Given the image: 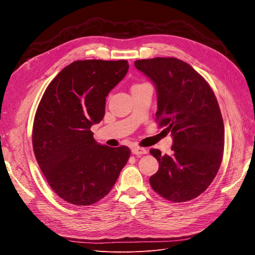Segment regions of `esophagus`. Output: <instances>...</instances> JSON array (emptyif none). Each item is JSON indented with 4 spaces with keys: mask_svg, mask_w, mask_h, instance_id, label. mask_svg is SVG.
<instances>
[{
    "mask_svg": "<svg viewBox=\"0 0 255 255\" xmlns=\"http://www.w3.org/2000/svg\"><path fill=\"white\" fill-rule=\"evenodd\" d=\"M132 153L135 154V155H141V154L146 153V149L141 148V146H133L132 148Z\"/></svg>",
    "mask_w": 255,
    "mask_h": 255,
    "instance_id": "esophagus-1",
    "label": "esophagus"
}]
</instances>
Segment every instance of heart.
Instances as JSON below:
<instances>
[{
	"mask_svg": "<svg viewBox=\"0 0 255 255\" xmlns=\"http://www.w3.org/2000/svg\"><path fill=\"white\" fill-rule=\"evenodd\" d=\"M136 85H140V84H136ZM136 85H134V86H136Z\"/></svg>",
	"mask_w": 255,
	"mask_h": 255,
	"instance_id": "obj_1",
	"label": "heart"
}]
</instances>
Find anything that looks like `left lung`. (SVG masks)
Here are the masks:
<instances>
[{
    "instance_id": "obj_1",
    "label": "left lung",
    "mask_w": 255,
    "mask_h": 255,
    "mask_svg": "<svg viewBox=\"0 0 255 255\" xmlns=\"http://www.w3.org/2000/svg\"><path fill=\"white\" fill-rule=\"evenodd\" d=\"M135 67L155 84V120L173 137L171 155L150 150L159 164L151 187L168 201H190L210 186L222 161L225 127L217 99L203 76L183 60L139 59Z\"/></svg>"
}]
</instances>
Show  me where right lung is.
Masks as SVG:
<instances>
[{
    "mask_svg": "<svg viewBox=\"0 0 255 255\" xmlns=\"http://www.w3.org/2000/svg\"><path fill=\"white\" fill-rule=\"evenodd\" d=\"M128 70L125 59L73 61L49 84L37 107L35 157L50 187L69 203L100 201L129 158L128 146L98 144L90 130L103 119L106 97Z\"/></svg>",
    "mask_w": 255,
    "mask_h": 255,
    "instance_id": "obj_1",
    "label": "right lung"
}]
</instances>
